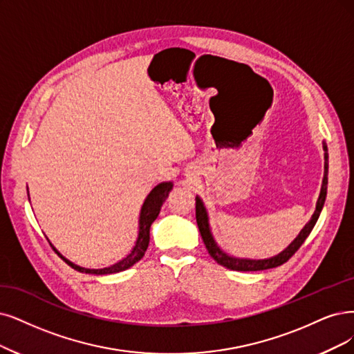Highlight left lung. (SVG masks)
I'll use <instances>...</instances> for the list:
<instances>
[{"mask_svg":"<svg viewBox=\"0 0 354 354\" xmlns=\"http://www.w3.org/2000/svg\"><path fill=\"white\" fill-rule=\"evenodd\" d=\"M324 151H325V154H324V157H325V174H324V179H322V188H321V194H319V198H318V203H317L315 213L312 214V218L309 220V223L302 229V232L299 233V236L277 257L255 261V259H238V258H233V257H229L227 254H225L216 245V242L213 239V234L210 232V226H208V217H207V212H205L203 201L198 197L195 198V218H197V225H198V229H200V233H201V238L204 241V245L207 248L208 254H210V257L216 261L217 264L223 266L229 270H233V271H261V270L276 268V267L287 263V261H289L297 252L299 248L304 245V242L309 236V233L312 232L313 226H315L317 220L321 214L322 207H324V203H325L326 184H328V149H326L325 142H324Z\"/></svg>","mask_w":354,"mask_h":354,"instance_id":"1","label":"left lung"}]
</instances>
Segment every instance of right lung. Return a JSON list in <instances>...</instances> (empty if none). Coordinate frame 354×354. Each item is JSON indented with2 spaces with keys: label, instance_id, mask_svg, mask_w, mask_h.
<instances>
[{
  "label": "right lung",
  "instance_id": "add662e5",
  "mask_svg": "<svg viewBox=\"0 0 354 354\" xmlns=\"http://www.w3.org/2000/svg\"><path fill=\"white\" fill-rule=\"evenodd\" d=\"M172 182H163V184L157 185L149 195L146 201H144L142 207H141V213H140V230H138V239L136 242L134 250L131 251V254L124 258L120 263H116L108 268H100V270H88V268H83V267H78L75 264H73L71 261L65 259L57 250L55 252L67 263L71 268L80 271V272H86V274H96V276H103V274H113V272H120L124 271L129 267H133L136 263L144 257L147 251V246L150 242V226L153 221L157 218L160 213V208L162 204L165 203V200L167 198V194L169 191L172 189Z\"/></svg>",
  "mask_w": 354,
  "mask_h": 354
}]
</instances>
